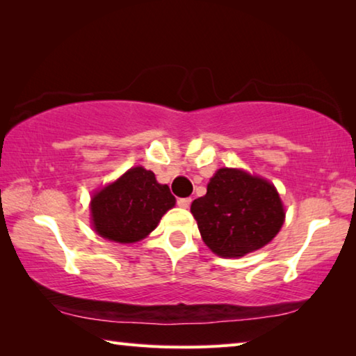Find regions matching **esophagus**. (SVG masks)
Wrapping results in <instances>:
<instances>
[{
  "label": "esophagus",
  "mask_w": 356,
  "mask_h": 356,
  "mask_svg": "<svg viewBox=\"0 0 356 356\" xmlns=\"http://www.w3.org/2000/svg\"><path fill=\"white\" fill-rule=\"evenodd\" d=\"M190 204H191L190 197H180V200L177 201V206L182 207V209H188Z\"/></svg>",
  "instance_id": "34e87169"
}]
</instances>
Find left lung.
<instances>
[{
    "label": "left lung",
    "instance_id": "obj_1",
    "mask_svg": "<svg viewBox=\"0 0 356 356\" xmlns=\"http://www.w3.org/2000/svg\"><path fill=\"white\" fill-rule=\"evenodd\" d=\"M204 243L216 256L238 259L278 236L286 207L276 186L242 168H220L207 193L191 202Z\"/></svg>",
    "mask_w": 356,
    "mask_h": 356
}]
</instances>
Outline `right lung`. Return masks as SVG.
<instances>
[{"label":"right lung","instance_id":"obj_1","mask_svg":"<svg viewBox=\"0 0 356 356\" xmlns=\"http://www.w3.org/2000/svg\"><path fill=\"white\" fill-rule=\"evenodd\" d=\"M176 206L170 186L159 184L152 171L134 166L91 196V226L97 236L120 245L138 243Z\"/></svg>","mask_w":356,"mask_h":356}]
</instances>
